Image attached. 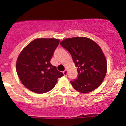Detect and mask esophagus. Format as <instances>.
Instances as JSON below:
<instances>
[{
    "instance_id": "1",
    "label": "esophagus",
    "mask_w": 126,
    "mask_h": 126,
    "mask_svg": "<svg viewBox=\"0 0 126 126\" xmlns=\"http://www.w3.org/2000/svg\"><path fill=\"white\" fill-rule=\"evenodd\" d=\"M63 73H64V76H67V70L65 69V71H64V72H63Z\"/></svg>"
}]
</instances>
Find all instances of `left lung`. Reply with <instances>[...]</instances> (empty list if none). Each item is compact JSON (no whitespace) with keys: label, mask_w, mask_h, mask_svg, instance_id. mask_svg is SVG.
I'll use <instances>...</instances> for the list:
<instances>
[{"label":"left lung","mask_w":126,"mask_h":126,"mask_svg":"<svg viewBox=\"0 0 126 126\" xmlns=\"http://www.w3.org/2000/svg\"><path fill=\"white\" fill-rule=\"evenodd\" d=\"M70 53L78 76L71 83L76 91L88 93L101 85L106 75V58L96 42L86 37L69 38L60 43Z\"/></svg>","instance_id":"left-lung-1"}]
</instances>
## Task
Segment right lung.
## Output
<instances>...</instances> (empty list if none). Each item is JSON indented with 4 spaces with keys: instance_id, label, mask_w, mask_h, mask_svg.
Returning <instances> with one entry per match:
<instances>
[{
    "instance_id": "right-lung-1",
    "label": "right lung",
    "mask_w": 126,
    "mask_h": 126,
    "mask_svg": "<svg viewBox=\"0 0 126 126\" xmlns=\"http://www.w3.org/2000/svg\"><path fill=\"white\" fill-rule=\"evenodd\" d=\"M59 43L55 38H37L21 51L16 62V71L26 88L37 93L49 92L64 74L51 64L53 52Z\"/></svg>"
}]
</instances>
